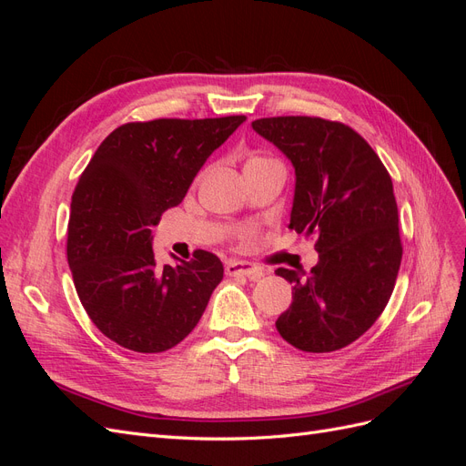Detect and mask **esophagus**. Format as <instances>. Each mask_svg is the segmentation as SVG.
Returning <instances> with one entry per match:
<instances>
[{"label": "esophagus", "mask_w": 466, "mask_h": 466, "mask_svg": "<svg viewBox=\"0 0 466 466\" xmlns=\"http://www.w3.org/2000/svg\"><path fill=\"white\" fill-rule=\"evenodd\" d=\"M225 274L231 278H248V279H258L262 276V270L252 262L247 260H229L225 266Z\"/></svg>", "instance_id": "obj_1"}]
</instances>
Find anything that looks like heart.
Instances as JSON below:
<instances>
[{
	"label": "heart",
	"instance_id": "1",
	"mask_svg": "<svg viewBox=\"0 0 466 466\" xmlns=\"http://www.w3.org/2000/svg\"><path fill=\"white\" fill-rule=\"evenodd\" d=\"M266 165H279V163L272 157H266V155H250L245 163V171H250V168H260Z\"/></svg>",
	"mask_w": 466,
	"mask_h": 466
}]
</instances>
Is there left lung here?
I'll return each instance as SVG.
<instances>
[{
    "instance_id": "left-lung-1",
    "label": "left lung",
    "mask_w": 466,
    "mask_h": 466,
    "mask_svg": "<svg viewBox=\"0 0 466 466\" xmlns=\"http://www.w3.org/2000/svg\"><path fill=\"white\" fill-rule=\"evenodd\" d=\"M295 168L289 229L315 237L319 262L276 274L293 284V301L276 320L303 351L340 350L383 313L402 260L399 208L390 175L365 139L342 122L274 116L252 122Z\"/></svg>"
}]
</instances>
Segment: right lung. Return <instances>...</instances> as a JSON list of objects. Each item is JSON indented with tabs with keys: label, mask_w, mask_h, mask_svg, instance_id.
<instances>
[{
	"label": "right lung",
	"mask_w": 466,
	"mask_h": 466,
	"mask_svg": "<svg viewBox=\"0 0 466 466\" xmlns=\"http://www.w3.org/2000/svg\"><path fill=\"white\" fill-rule=\"evenodd\" d=\"M245 120L128 122L95 151L72 196L67 264L83 309L112 342L159 354L185 340L204 315L223 279L221 260L196 250L190 262L159 266L151 229Z\"/></svg>",
	"instance_id": "obj_1"
}]
</instances>
